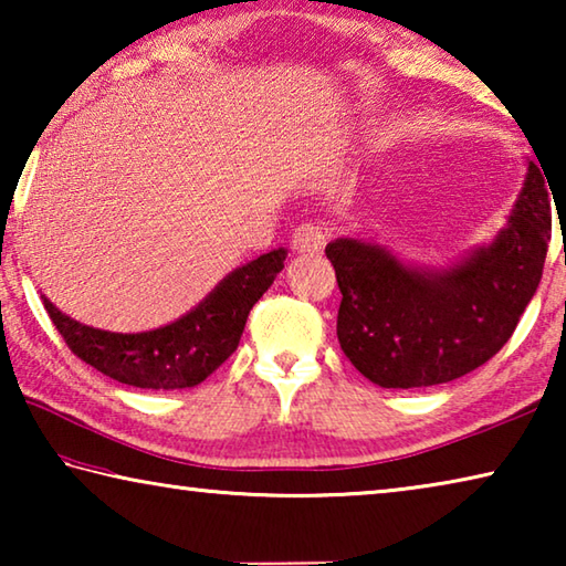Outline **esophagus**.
Masks as SVG:
<instances>
[{
	"instance_id": "obj_1",
	"label": "esophagus",
	"mask_w": 566,
	"mask_h": 566,
	"mask_svg": "<svg viewBox=\"0 0 566 566\" xmlns=\"http://www.w3.org/2000/svg\"><path fill=\"white\" fill-rule=\"evenodd\" d=\"M327 239H329L327 227L319 222H304L294 229L292 249L302 254H319L324 244H327Z\"/></svg>"
}]
</instances>
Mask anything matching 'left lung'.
I'll use <instances>...</instances> for the list:
<instances>
[{
	"instance_id": "obj_1",
	"label": "left lung",
	"mask_w": 566,
	"mask_h": 566,
	"mask_svg": "<svg viewBox=\"0 0 566 566\" xmlns=\"http://www.w3.org/2000/svg\"><path fill=\"white\" fill-rule=\"evenodd\" d=\"M549 239V195L534 161L494 242L449 270H417L375 242L334 239L324 252L342 292V352L385 389L469 375L510 342L539 286Z\"/></svg>"
}]
</instances>
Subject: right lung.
<instances>
[{"label":"right lung","instance_id":"right-lung-1","mask_svg":"<svg viewBox=\"0 0 566 566\" xmlns=\"http://www.w3.org/2000/svg\"><path fill=\"white\" fill-rule=\"evenodd\" d=\"M286 249H274L227 274L195 310L167 327L119 334L104 332L66 317L42 296L56 332L82 361L139 389H185L205 381L232 357L242 337L249 310L282 272Z\"/></svg>","mask_w":566,"mask_h":566}]
</instances>
